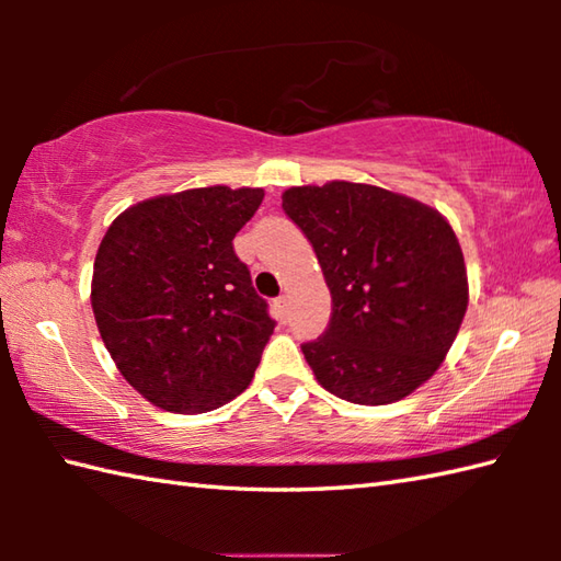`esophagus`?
<instances>
[{
	"instance_id": "obj_1",
	"label": "esophagus",
	"mask_w": 561,
	"mask_h": 561,
	"mask_svg": "<svg viewBox=\"0 0 561 561\" xmlns=\"http://www.w3.org/2000/svg\"><path fill=\"white\" fill-rule=\"evenodd\" d=\"M274 308H277L279 318L287 316V296H279V299H274Z\"/></svg>"
}]
</instances>
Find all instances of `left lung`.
Listing matches in <instances>:
<instances>
[{"mask_svg": "<svg viewBox=\"0 0 561 561\" xmlns=\"http://www.w3.org/2000/svg\"><path fill=\"white\" fill-rule=\"evenodd\" d=\"M332 296L323 337L304 344L320 386L390 404L432 378L468 311V270L448 219L392 190L330 181L282 193Z\"/></svg>", "mask_w": 561, "mask_h": 561, "instance_id": "1", "label": "left lung"}]
</instances>
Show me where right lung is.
I'll return each instance as SVG.
<instances>
[{
	"mask_svg": "<svg viewBox=\"0 0 561 561\" xmlns=\"http://www.w3.org/2000/svg\"><path fill=\"white\" fill-rule=\"evenodd\" d=\"M265 190L157 195L117 214L99 245L93 318L117 371L175 414L217 410L250 386L274 330L233 238Z\"/></svg>",
	"mask_w": 561,
	"mask_h": 561,
	"instance_id": "add662e5",
	"label": "right lung"
}]
</instances>
